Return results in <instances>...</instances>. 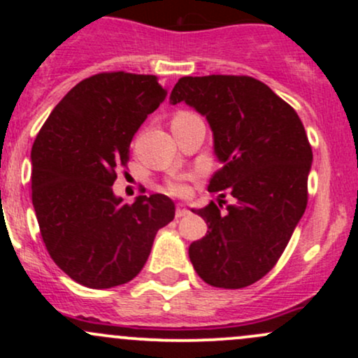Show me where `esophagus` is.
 <instances>
[{
    "mask_svg": "<svg viewBox=\"0 0 358 358\" xmlns=\"http://www.w3.org/2000/svg\"><path fill=\"white\" fill-rule=\"evenodd\" d=\"M188 213H190V210H188V208H187V207H185V205H183V203H178V205H176V210H175V215H176V217H178V219H180V217H185V215H188Z\"/></svg>",
    "mask_w": 358,
    "mask_h": 358,
    "instance_id": "34e87169",
    "label": "esophagus"
}]
</instances>
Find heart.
<instances>
[{"label": "heart", "mask_w": 358, "mask_h": 358, "mask_svg": "<svg viewBox=\"0 0 358 358\" xmlns=\"http://www.w3.org/2000/svg\"><path fill=\"white\" fill-rule=\"evenodd\" d=\"M183 116H188V113H180V114H176L175 117H183ZM166 188H168V192L173 193V195H180V196L185 195V193L188 192L187 176H175V178H171L170 182L166 183Z\"/></svg>", "instance_id": "obj_1"}]
</instances>
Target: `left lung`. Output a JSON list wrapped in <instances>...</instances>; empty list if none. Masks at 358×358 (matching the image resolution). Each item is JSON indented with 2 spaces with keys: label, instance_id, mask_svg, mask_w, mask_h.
Here are the masks:
<instances>
[{
  "label": "left lung",
  "instance_id": "obj_1",
  "mask_svg": "<svg viewBox=\"0 0 358 358\" xmlns=\"http://www.w3.org/2000/svg\"><path fill=\"white\" fill-rule=\"evenodd\" d=\"M178 102L212 129L220 170L208 192L234 196L224 213L213 202L192 208L208 229L188 256L207 285L245 287L274 268L305 213L313 162L305 127L268 85L245 76L182 77L170 94V104Z\"/></svg>",
  "mask_w": 358,
  "mask_h": 358
}]
</instances>
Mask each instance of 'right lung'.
Masks as SVG:
<instances>
[{
	"mask_svg": "<svg viewBox=\"0 0 358 358\" xmlns=\"http://www.w3.org/2000/svg\"><path fill=\"white\" fill-rule=\"evenodd\" d=\"M166 90L155 76L110 72L67 92L31 148V200L50 257L67 276L92 289L136 278L156 232L175 217L162 193L133 203L113 192L129 145Z\"/></svg>",
	"mask_w": 358,
	"mask_h": 358,
	"instance_id": "obj_1",
	"label": "right lung"
}]
</instances>
